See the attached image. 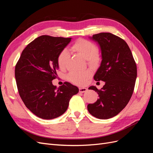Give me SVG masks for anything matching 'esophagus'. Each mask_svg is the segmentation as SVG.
Wrapping results in <instances>:
<instances>
[{
  "label": "esophagus",
  "mask_w": 153,
  "mask_h": 153,
  "mask_svg": "<svg viewBox=\"0 0 153 153\" xmlns=\"http://www.w3.org/2000/svg\"><path fill=\"white\" fill-rule=\"evenodd\" d=\"M87 91V89L85 87H80L79 88V92L80 93H84V92H85Z\"/></svg>",
  "instance_id": "esophagus-1"
}]
</instances>
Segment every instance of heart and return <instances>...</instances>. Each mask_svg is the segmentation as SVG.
Here are the masks:
<instances>
[{
	"label": "heart",
	"mask_w": 153,
	"mask_h": 153,
	"mask_svg": "<svg viewBox=\"0 0 153 153\" xmlns=\"http://www.w3.org/2000/svg\"><path fill=\"white\" fill-rule=\"evenodd\" d=\"M72 49L79 54L83 58L87 60L91 64H95L98 61V49L96 45L93 43L84 39L77 40L73 45ZM69 57L68 50L66 48L62 50L59 53L57 58L58 65L61 68L66 66V63ZM91 71L89 70L78 71H72L68 75L69 81L73 84L83 85L87 82L89 78L91 76Z\"/></svg>",
	"instance_id": "1"
}]
</instances>
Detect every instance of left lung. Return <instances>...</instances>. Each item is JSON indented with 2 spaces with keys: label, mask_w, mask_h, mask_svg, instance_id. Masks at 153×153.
Masks as SVG:
<instances>
[{
  "label": "left lung",
  "mask_w": 153,
  "mask_h": 153,
  "mask_svg": "<svg viewBox=\"0 0 153 153\" xmlns=\"http://www.w3.org/2000/svg\"><path fill=\"white\" fill-rule=\"evenodd\" d=\"M89 39L98 43L101 55L94 79L105 84L101 90L94 85L89 88L97 92L99 98L88 105L87 109L92 116L108 119L121 112L130 100L137 75V65L128 44L119 37L101 32Z\"/></svg>",
  "instance_id": "8db88e82"
}]
</instances>
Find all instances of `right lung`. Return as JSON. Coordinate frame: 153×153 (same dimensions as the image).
<instances>
[{
    "instance_id": "add662e5",
    "label": "right lung",
    "mask_w": 153,
    "mask_h": 153,
    "mask_svg": "<svg viewBox=\"0 0 153 153\" xmlns=\"http://www.w3.org/2000/svg\"><path fill=\"white\" fill-rule=\"evenodd\" d=\"M72 38L41 36L23 50L15 67L18 92L26 107L36 116L52 119L66 112L78 88L69 82L52 84L59 69V53Z\"/></svg>"
}]
</instances>
